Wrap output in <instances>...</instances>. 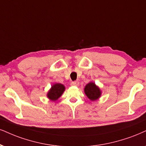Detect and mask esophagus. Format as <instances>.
Returning a JSON list of instances; mask_svg holds the SVG:
<instances>
[{"instance_id":"obj_1","label":"esophagus","mask_w":146,"mask_h":146,"mask_svg":"<svg viewBox=\"0 0 146 146\" xmlns=\"http://www.w3.org/2000/svg\"><path fill=\"white\" fill-rule=\"evenodd\" d=\"M71 85H72V86H76V87H77V86L79 85V82H78V81H74V82H72Z\"/></svg>"}]
</instances>
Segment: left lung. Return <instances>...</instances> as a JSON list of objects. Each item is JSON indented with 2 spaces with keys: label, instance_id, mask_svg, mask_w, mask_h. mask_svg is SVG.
<instances>
[{
  "label": "left lung",
  "instance_id": "1",
  "mask_svg": "<svg viewBox=\"0 0 146 146\" xmlns=\"http://www.w3.org/2000/svg\"><path fill=\"white\" fill-rule=\"evenodd\" d=\"M84 93L91 101H95L100 98L102 91L94 82H90L84 87Z\"/></svg>",
  "mask_w": 146,
  "mask_h": 146
}]
</instances>
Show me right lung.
<instances>
[{
    "instance_id": "right-lung-1",
    "label": "right lung",
    "mask_w": 146,
    "mask_h": 146,
    "mask_svg": "<svg viewBox=\"0 0 146 146\" xmlns=\"http://www.w3.org/2000/svg\"><path fill=\"white\" fill-rule=\"evenodd\" d=\"M65 91V87L64 84H60V83H56L54 84L52 86L51 89L46 95L47 98L49 99L50 100L56 101L62 96L63 93Z\"/></svg>"
}]
</instances>
